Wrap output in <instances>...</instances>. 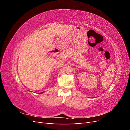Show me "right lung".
Wrapping results in <instances>:
<instances>
[{
  "label": "right lung",
  "mask_w": 130,
  "mask_h": 130,
  "mask_svg": "<svg viewBox=\"0 0 130 130\" xmlns=\"http://www.w3.org/2000/svg\"><path fill=\"white\" fill-rule=\"evenodd\" d=\"M43 92H42V93H39V94H42Z\"/></svg>",
  "instance_id": "1"
}]
</instances>
